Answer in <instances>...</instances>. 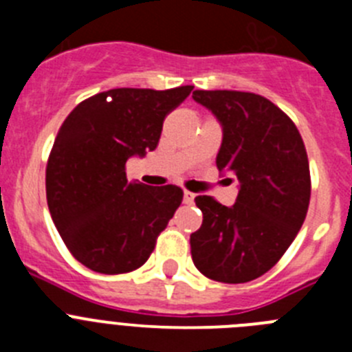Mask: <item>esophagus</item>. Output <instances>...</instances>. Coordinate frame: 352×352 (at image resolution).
Instances as JSON below:
<instances>
[{
  "instance_id": "esophagus-1",
  "label": "esophagus",
  "mask_w": 352,
  "mask_h": 352,
  "mask_svg": "<svg viewBox=\"0 0 352 352\" xmlns=\"http://www.w3.org/2000/svg\"><path fill=\"white\" fill-rule=\"evenodd\" d=\"M194 197H195L194 192H188V190L183 192V203H185V204H192V203H194Z\"/></svg>"
}]
</instances>
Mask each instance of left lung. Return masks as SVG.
<instances>
[{
	"mask_svg": "<svg viewBox=\"0 0 352 352\" xmlns=\"http://www.w3.org/2000/svg\"><path fill=\"white\" fill-rule=\"evenodd\" d=\"M192 98L220 121L217 167L239 182L231 208L210 195L195 197L203 226L190 234L192 259L211 280L243 284L272 270L303 226L310 203L307 149L291 118L264 96L195 89Z\"/></svg>",
	"mask_w": 352,
	"mask_h": 352,
	"instance_id": "left-lung-1",
	"label": "left lung"
}]
</instances>
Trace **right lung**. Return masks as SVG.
Here are the masks:
<instances>
[{
    "instance_id": "add662e5",
    "label": "right lung",
    "mask_w": 352,
    "mask_h": 352,
    "mask_svg": "<svg viewBox=\"0 0 352 352\" xmlns=\"http://www.w3.org/2000/svg\"><path fill=\"white\" fill-rule=\"evenodd\" d=\"M192 89H109L80 102L63 121L45 169L47 206L67 248L86 268L129 273L151 256L183 190L129 182L125 164L157 148L164 120Z\"/></svg>"
}]
</instances>
